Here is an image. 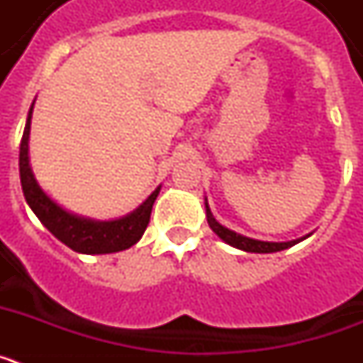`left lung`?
I'll return each mask as SVG.
<instances>
[{
    "mask_svg": "<svg viewBox=\"0 0 363 363\" xmlns=\"http://www.w3.org/2000/svg\"><path fill=\"white\" fill-rule=\"evenodd\" d=\"M205 211H207V221H209L211 229L220 236L221 240L229 245L236 247V249H242V251L247 252H277V251H284V249H289L293 247L294 243L301 242V240L306 238H300V240H293V242H259V240H252V238H247V236H242V234L234 233V230L227 229V227L220 225L216 220H214L213 213H211L209 205H207V200H205Z\"/></svg>",
    "mask_w": 363,
    "mask_h": 363,
    "instance_id": "obj_1",
    "label": "left lung"
}]
</instances>
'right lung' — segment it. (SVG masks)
Listing matches in <instances>:
<instances>
[{
  "instance_id": "1",
  "label": "right lung",
  "mask_w": 363,
  "mask_h": 363,
  "mask_svg": "<svg viewBox=\"0 0 363 363\" xmlns=\"http://www.w3.org/2000/svg\"><path fill=\"white\" fill-rule=\"evenodd\" d=\"M32 108H34V104L30 105V111H28L27 125H25L21 145H19V178H21L25 200L30 205L34 214L40 218L41 223L60 242L82 255H108V252L125 251L136 242H140L149 225L150 211H152L154 200L158 196L160 187L134 213L120 218V220L94 221L67 213L41 191L32 174L30 165H28V134H30Z\"/></svg>"
}]
</instances>
